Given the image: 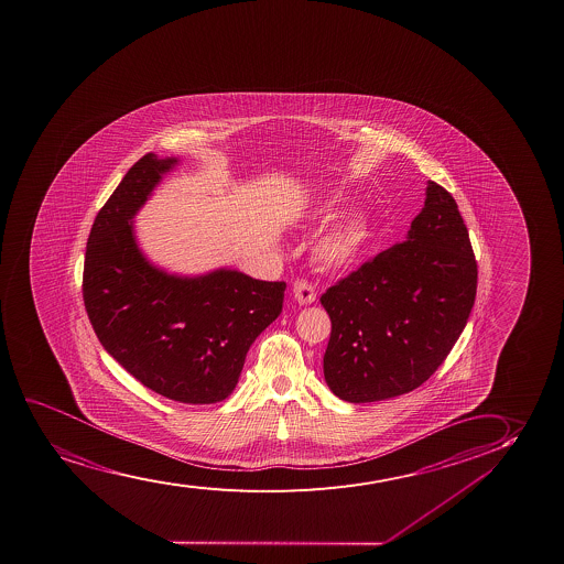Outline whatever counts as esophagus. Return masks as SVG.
Returning <instances> with one entry per match:
<instances>
[{"mask_svg": "<svg viewBox=\"0 0 564 564\" xmlns=\"http://www.w3.org/2000/svg\"><path fill=\"white\" fill-rule=\"evenodd\" d=\"M293 297H295L299 305H311V303L316 301V292H314L313 284H308L306 280H297L293 284Z\"/></svg>", "mask_w": 564, "mask_h": 564, "instance_id": "esophagus-1", "label": "esophagus"}]
</instances>
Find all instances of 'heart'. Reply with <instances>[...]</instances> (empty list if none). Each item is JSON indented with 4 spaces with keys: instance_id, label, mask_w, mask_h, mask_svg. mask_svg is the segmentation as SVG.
I'll list each match as a JSON object with an SVG mask.
<instances>
[{
    "instance_id": "b5f03b06",
    "label": "heart",
    "mask_w": 564,
    "mask_h": 564,
    "mask_svg": "<svg viewBox=\"0 0 564 564\" xmlns=\"http://www.w3.org/2000/svg\"><path fill=\"white\" fill-rule=\"evenodd\" d=\"M343 203H345V198L340 195H332V197L319 200L314 206V218H332L339 212ZM371 237H373V229H371L369 219L356 214V216H350V218L333 225L326 232L319 235L314 245V259L319 267H324L327 271L350 269L364 258Z\"/></svg>"
}]
</instances>
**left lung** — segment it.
<instances>
[{
  "mask_svg": "<svg viewBox=\"0 0 564 564\" xmlns=\"http://www.w3.org/2000/svg\"><path fill=\"white\" fill-rule=\"evenodd\" d=\"M477 263L455 198L427 182L426 200L400 245L332 285L324 377L350 403L408 394L442 366L466 327Z\"/></svg>",
  "mask_w": 564,
  "mask_h": 564,
  "instance_id": "8db88e82",
  "label": "left lung"
}]
</instances>
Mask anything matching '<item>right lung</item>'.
I'll return each mask as SVG.
<instances>
[{
  "instance_id": "add662e5",
  "label": "right lung",
  "mask_w": 564,
  "mask_h": 564,
  "mask_svg": "<svg viewBox=\"0 0 564 564\" xmlns=\"http://www.w3.org/2000/svg\"><path fill=\"white\" fill-rule=\"evenodd\" d=\"M177 163L143 155L98 212L83 301L98 340L143 387L204 405L231 395L251 343L282 313L285 282L235 269L182 276L143 256L132 221Z\"/></svg>"
}]
</instances>
